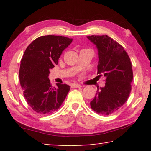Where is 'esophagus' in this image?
<instances>
[{"instance_id": "obj_1", "label": "esophagus", "mask_w": 151, "mask_h": 151, "mask_svg": "<svg viewBox=\"0 0 151 151\" xmlns=\"http://www.w3.org/2000/svg\"><path fill=\"white\" fill-rule=\"evenodd\" d=\"M71 87L72 88H80V87H81V86L80 85H78V84H73V85H72V86H71Z\"/></svg>"}]
</instances>
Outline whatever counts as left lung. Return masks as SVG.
<instances>
[{
    "instance_id": "obj_1",
    "label": "left lung",
    "mask_w": 151,
    "mask_h": 151,
    "mask_svg": "<svg viewBox=\"0 0 151 151\" xmlns=\"http://www.w3.org/2000/svg\"><path fill=\"white\" fill-rule=\"evenodd\" d=\"M98 49L97 75L105 76V86L97 90L91 107L101 115H109L126 103L133 78L132 64L124 48L107 35L87 37Z\"/></svg>"
}]
</instances>
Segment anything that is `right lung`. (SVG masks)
<instances>
[{"instance_id":"add662e5","label":"right lung","mask_w":151,"mask_h":151,"mask_svg":"<svg viewBox=\"0 0 151 151\" xmlns=\"http://www.w3.org/2000/svg\"><path fill=\"white\" fill-rule=\"evenodd\" d=\"M72 41L63 36H41L24 51L20 66V84L27 103L38 114H48L57 111L70 91L66 84L58 83L57 88H52L48 76Z\"/></svg>"}]
</instances>
